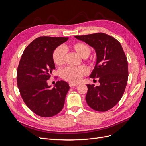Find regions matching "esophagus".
<instances>
[{"label":"esophagus","instance_id":"obj_1","mask_svg":"<svg viewBox=\"0 0 146 146\" xmlns=\"http://www.w3.org/2000/svg\"><path fill=\"white\" fill-rule=\"evenodd\" d=\"M69 86L70 87H74V86H77L78 84H77V83H69Z\"/></svg>","mask_w":146,"mask_h":146}]
</instances>
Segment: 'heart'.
<instances>
[{"label": "heart", "mask_w": 146, "mask_h": 146, "mask_svg": "<svg viewBox=\"0 0 146 146\" xmlns=\"http://www.w3.org/2000/svg\"><path fill=\"white\" fill-rule=\"evenodd\" d=\"M73 50L80 56L82 58H85L89 56L91 53V47L86 43L78 42L71 46ZM66 51L63 46L56 47L53 53V60L57 66H61L65 61ZM88 73L87 68L84 66L79 67H66L60 70V76L64 80L70 83H76L81 80L83 76Z\"/></svg>", "instance_id": "1"}]
</instances>
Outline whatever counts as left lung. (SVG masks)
I'll list each match as a JSON object with an SVG mask.
<instances>
[{
  "label": "left lung",
  "mask_w": 146,
  "mask_h": 146,
  "mask_svg": "<svg viewBox=\"0 0 146 146\" xmlns=\"http://www.w3.org/2000/svg\"><path fill=\"white\" fill-rule=\"evenodd\" d=\"M75 38L93 47L97 56L90 77L99 78L100 85H86V103L96 111H107L121 100L126 88L129 71L125 53L117 39L104 33Z\"/></svg>",
  "instance_id": "obj_1"
}]
</instances>
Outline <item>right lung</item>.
<instances>
[{
    "label": "right lung",
    "instance_id": "add662e5",
    "mask_svg": "<svg viewBox=\"0 0 146 146\" xmlns=\"http://www.w3.org/2000/svg\"><path fill=\"white\" fill-rule=\"evenodd\" d=\"M69 38L41 36L25 48L17 70V83L28 108L37 115L52 117L62 110L69 86L58 81L53 88L47 85L55 69L53 53Z\"/></svg>",
    "mask_w": 146,
    "mask_h": 146
}]
</instances>
